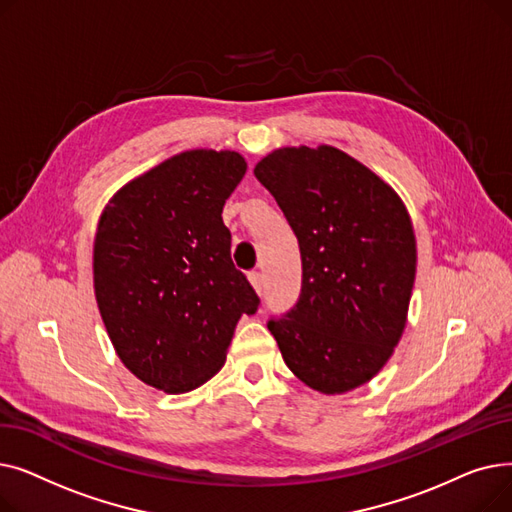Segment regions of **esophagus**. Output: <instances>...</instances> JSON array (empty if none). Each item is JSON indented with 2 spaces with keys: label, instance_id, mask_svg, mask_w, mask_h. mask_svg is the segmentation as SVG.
Masks as SVG:
<instances>
[{
  "label": "esophagus",
  "instance_id": "esophagus-1",
  "mask_svg": "<svg viewBox=\"0 0 512 512\" xmlns=\"http://www.w3.org/2000/svg\"><path fill=\"white\" fill-rule=\"evenodd\" d=\"M249 282L253 284V288L257 290V294L261 297V294H263V274L261 272H251Z\"/></svg>",
  "mask_w": 512,
  "mask_h": 512
}]
</instances>
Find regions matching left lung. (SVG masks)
<instances>
[{
  "label": "left lung",
  "mask_w": 512,
  "mask_h": 512,
  "mask_svg": "<svg viewBox=\"0 0 512 512\" xmlns=\"http://www.w3.org/2000/svg\"><path fill=\"white\" fill-rule=\"evenodd\" d=\"M299 240V301L267 321L284 363L309 388L369 382L405 330L417 249L392 188L340 149L284 147L255 166Z\"/></svg>",
  "instance_id": "1"
}]
</instances>
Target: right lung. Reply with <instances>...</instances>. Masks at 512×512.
<instances>
[{"instance_id": "1", "label": "right lung", "mask_w": 512, "mask_h": 512, "mask_svg": "<svg viewBox=\"0 0 512 512\" xmlns=\"http://www.w3.org/2000/svg\"><path fill=\"white\" fill-rule=\"evenodd\" d=\"M245 172L236 151H184L128 182L101 213L99 313L122 363L157 390L188 392L213 378L240 315L259 307L222 220Z\"/></svg>"}]
</instances>
